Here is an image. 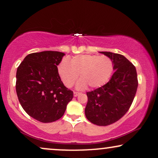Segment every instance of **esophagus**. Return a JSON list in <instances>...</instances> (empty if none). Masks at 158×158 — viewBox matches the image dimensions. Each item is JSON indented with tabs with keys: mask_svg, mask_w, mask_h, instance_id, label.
<instances>
[{
	"mask_svg": "<svg viewBox=\"0 0 158 158\" xmlns=\"http://www.w3.org/2000/svg\"><path fill=\"white\" fill-rule=\"evenodd\" d=\"M79 94H80V93L76 92V91H74V93H73V94H74V96H75V97H76V96H78Z\"/></svg>",
	"mask_w": 158,
	"mask_h": 158,
	"instance_id": "1",
	"label": "esophagus"
}]
</instances>
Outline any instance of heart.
Segmentation results:
<instances>
[{
    "label": "heart",
    "instance_id": "1",
    "mask_svg": "<svg viewBox=\"0 0 158 158\" xmlns=\"http://www.w3.org/2000/svg\"><path fill=\"white\" fill-rule=\"evenodd\" d=\"M114 62L106 55H78L70 60L63 59L57 65V73L62 83L67 88H72L77 80L78 89L89 86L99 88L104 85L111 76Z\"/></svg>",
    "mask_w": 158,
    "mask_h": 158
}]
</instances>
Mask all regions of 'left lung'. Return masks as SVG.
Segmentation results:
<instances>
[{"label":"left lung","mask_w":158,"mask_h":158,"mask_svg":"<svg viewBox=\"0 0 158 158\" xmlns=\"http://www.w3.org/2000/svg\"><path fill=\"white\" fill-rule=\"evenodd\" d=\"M114 62L111 78L104 85L87 92L86 118L98 126H108L119 120L128 111L138 86L135 66L124 56L101 52Z\"/></svg>","instance_id":"obj_1"}]
</instances>
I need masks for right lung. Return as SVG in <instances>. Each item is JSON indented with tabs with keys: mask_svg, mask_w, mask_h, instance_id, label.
Here are the masks:
<instances>
[{
	"mask_svg": "<svg viewBox=\"0 0 158 158\" xmlns=\"http://www.w3.org/2000/svg\"><path fill=\"white\" fill-rule=\"evenodd\" d=\"M64 55L56 51L31 53L17 68L16 90L19 102L39 122L59 119L73 98V92L64 85L57 73Z\"/></svg>",
	"mask_w": 158,
	"mask_h": 158,
	"instance_id": "1",
	"label": "right lung"
}]
</instances>
